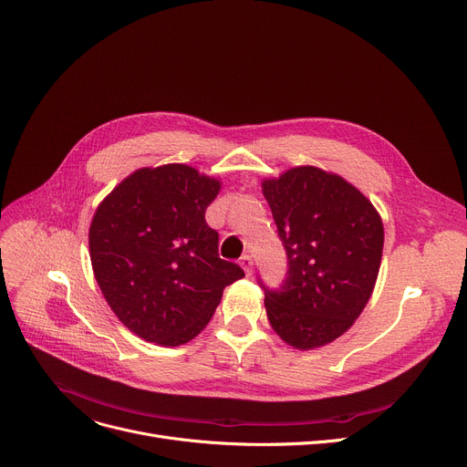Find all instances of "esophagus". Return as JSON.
Here are the masks:
<instances>
[{
    "mask_svg": "<svg viewBox=\"0 0 467 467\" xmlns=\"http://www.w3.org/2000/svg\"><path fill=\"white\" fill-rule=\"evenodd\" d=\"M239 264H241V267H243V271H244L246 275L253 273V256H250V254H243L241 260H239Z\"/></svg>",
    "mask_w": 467,
    "mask_h": 467,
    "instance_id": "34e87169",
    "label": "esophagus"
}]
</instances>
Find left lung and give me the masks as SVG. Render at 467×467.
Returning <instances> with one entry per match:
<instances>
[{
  "label": "left lung",
  "instance_id": "left-lung-1",
  "mask_svg": "<svg viewBox=\"0 0 467 467\" xmlns=\"http://www.w3.org/2000/svg\"><path fill=\"white\" fill-rule=\"evenodd\" d=\"M288 271L273 290L262 282L275 333L310 349L346 333L378 278L383 224L374 205L340 175L299 166L264 182Z\"/></svg>",
  "mask_w": 467,
  "mask_h": 467
}]
</instances>
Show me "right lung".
<instances>
[{"instance_id":"obj_1","label":"right lung","mask_w":467,"mask_h":467,"mask_svg":"<svg viewBox=\"0 0 467 467\" xmlns=\"http://www.w3.org/2000/svg\"><path fill=\"white\" fill-rule=\"evenodd\" d=\"M221 183L187 164L141 168L99 205L89 254L104 299L148 342L192 340L243 269L219 256L205 209Z\"/></svg>"}]
</instances>
